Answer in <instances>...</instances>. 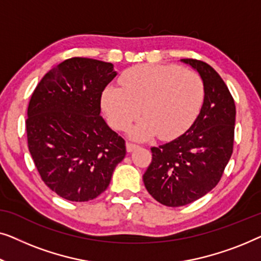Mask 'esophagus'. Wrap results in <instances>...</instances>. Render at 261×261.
Returning a JSON list of instances; mask_svg holds the SVG:
<instances>
[{"label": "esophagus", "instance_id": "obj_1", "mask_svg": "<svg viewBox=\"0 0 261 261\" xmlns=\"http://www.w3.org/2000/svg\"><path fill=\"white\" fill-rule=\"evenodd\" d=\"M137 148H138V145L134 144V143H126L127 152H132V151H134V150H136Z\"/></svg>", "mask_w": 261, "mask_h": 261}]
</instances>
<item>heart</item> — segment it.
<instances>
[{
  "mask_svg": "<svg viewBox=\"0 0 261 261\" xmlns=\"http://www.w3.org/2000/svg\"><path fill=\"white\" fill-rule=\"evenodd\" d=\"M120 87L108 86L101 106L112 127L124 131L143 111L145 117L130 130L137 141L159 135L174 139L193 125L202 108L204 85L197 73L176 65H139L120 76Z\"/></svg>",
  "mask_w": 261,
  "mask_h": 261,
  "instance_id": "b5f03b06",
  "label": "heart"
}]
</instances>
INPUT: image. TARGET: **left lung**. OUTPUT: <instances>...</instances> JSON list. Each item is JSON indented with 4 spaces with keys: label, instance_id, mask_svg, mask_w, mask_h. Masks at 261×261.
<instances>
[{
    "label": "left lung",
    "instance_id": "left-lung-1",
    "mask_svg": "<svg viewBox=\"0 0 261 261\" xmlns=\"http://www.w3.org/2000/svg\"><path fill=\"white\" fill-rule=\"evenodd\" d=\"M181 61L202 78V108L185 134L151 148L152 161L143 175L150 195L168 207L192 203L211 192L222 177L234 144L236 104L225 82L203 61Z\"/></svg>",
    "mask_w": 261,
    "mask_h": 261
}]
</instances>
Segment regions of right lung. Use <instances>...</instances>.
<instances>
[{"instance_id": "1", "label": "right lung", "mask_w": 261, "mask_h": 261, "mask_svg": "<svg viewBox=\"0 0 261 261\" xmlns=\"http://www.w3.org/2000/svg\"><path fill=\"white\" fill-rule=\"evenodd\" d=\"M116 75L111 62L71 58L46 73L32 94L29 152L42 181L62 199H95L125 157V141L100 116L102 91Z\"/></svg>"}]
</instances>
